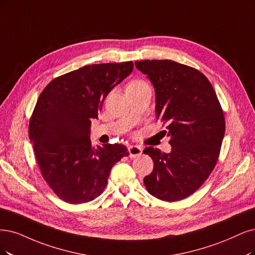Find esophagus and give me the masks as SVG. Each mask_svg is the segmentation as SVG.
<instances>
[{"label":"esophagus","instance_id":"obj_1","mask_svg":"<svg viewBox=\"0 0 255 255\" xmlns=\"http://www.w3.org/2000/svg\"><path fill=\"white\" fill-rule=\"evenodd\" d=\"M129 151V156L130 157H137L143 152V148H140L139 146H130L128 148Z\"/></svg>","mask_w":255,"mask_h":255}]
</instances>
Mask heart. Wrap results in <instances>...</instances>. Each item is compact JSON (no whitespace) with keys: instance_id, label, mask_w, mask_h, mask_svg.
<instances>
[{"instance_id":"obj_1","label":"heart","mask_w":255,"mask_h":255,"mask_svg":"<svg viewBox=\"0 0 255 255\" xmlns=\"http://www.w3.org/2000/svg\"><path fill=\"white\" fill-rule=\"evenodd\" d=\"M140 83H143V82H140V81H133V82L129 83V85H137V84H140ZM129 85H128V86H129Z\"/></svg>"}]
</instances>
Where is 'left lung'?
Segmentation results:
<instances>
[{"instance_id":"obj_1","label":"left lung","mask_w":255,"mask_h":255,"mask_svg":"<svg viewBox=\"0 0 255 255\" xmlns=\"http://www.w3.org/2000/svg\"><path fill=\"white\" fill-rule=\"evenodd\" d=\"M155 91L156 118L168 124L171 151L147 147L153 170L144 177L147 191L166 202L181 201L208 178L225 134L224 112L212 85L189 66L170 60L135 62Z\"/></svg>"}]
</instances>
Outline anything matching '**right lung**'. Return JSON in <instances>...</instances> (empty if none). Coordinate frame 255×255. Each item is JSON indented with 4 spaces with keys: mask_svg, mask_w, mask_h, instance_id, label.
Listing matches in <instances>:
<instances>
[{
    "mask_svg": "<svg viewBox=\"0 0 255 255\" xmlns=\"http://www.w3.org/2000/svg\"><path fill=\"white\" fill-rule=\"evenodd\" d=\"M133 70L132 62L84 66L52 80L40 94L29 138L44 180L61 200L83 204L98 197L126 146H92L91 120L108 93Z\"/></svg>",
    "mask_w": 255,
    "mask_h": 255,
    "instance_id": "right-lung-1",
    "label": "right lung"
}]
</instances>
